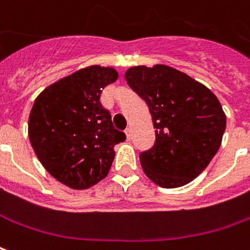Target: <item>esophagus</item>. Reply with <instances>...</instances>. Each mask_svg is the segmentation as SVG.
Returning <instances> with one entry per match:
<instances>
[{"instance_id":"1","label":"esophagus","mask_w":250,"mask_h":250,"mask_svg":"<svg viewBox=\"0 0 250 250\" xmlns=\"http://www.w3.org/2000/svg\"><path fill=\"white\" fill-rule=\"evenodd\" d=\"M125 135H127V139H131V137H132V135H131L130 127H128V128H125Z\"/></svg>"}]
</instances>
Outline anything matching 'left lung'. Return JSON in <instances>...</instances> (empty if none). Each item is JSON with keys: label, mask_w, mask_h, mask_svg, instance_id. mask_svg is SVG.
Wrapping results in <instances>:
<instances>
[{"label": "left lung", "mask_w": 250, "mask_h": 250, "mask_svg": "<svg viewBox=\"0 0 250 250\" xmlns=\"http://www.w3.org/2000/svg\"><path fill=\"white\" fill-rule=\"evenodd\" d=\"M125 78L146 101L155 128L154 146L139 154L145 174L162 188L191 183L222 142L226 115L219 100L203 83L165 64L134 66Z\"/></svg>", "instance_id": "8db88e82"}]
</instances>
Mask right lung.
Here are the masks:
<instances>
[{"mask_svg": "<svg viewBox=\"0 0 250 250\" xmlns=\"http://www.w3.org/2000/svg\"><path fill=\"white\" fill-rule=\"evenodd\" d=\"M116 80L112 67L89 66L44 89L31 109L28 137L35 154L54 179L73 189L104 179L115 145L125 141L100 103L103 89Z\"/></svg>", "mask_w": 250, "mask_h": 250, "instance_id": "1", "label": "right lung"}]
</instances>
